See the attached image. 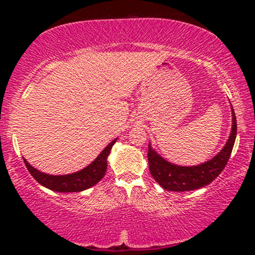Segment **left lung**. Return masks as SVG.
Returning a JSON list of instances; mask_svg holds the SVG:
<instances>
[{"mask_svg":"<svg viewBox=\"0 0 255 255\" xmlns=\"http://www.w3.org/2000/svg\"><path fill=\"white\" fill-rule=\"evenodd\" d=\"M231 111H233L231 113L233 114V127H231V133L227 144L217 156L203 164L195 166L171 164L170 162L160 157L151 147V145H148V168H150L151 175L158 184H160L166 191L188 192L211 183L223 171L228 160H229L234 144H235L238 125H236V118L233 107H231Z\"/></svg>","mask_w":255,"mask_h":255,"instance_id":"obj_1","label":"left lung"}]
</instances>
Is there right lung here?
<instances>
[{
    "instance_id": "add662e5",
    "label": "right lung",
    "mask_w": 255,
    "mask_h": 255,
    "mask_svg": "<svg viewBox=\"0 0 255 255\" xmlns=\"http://www.w3.org/2000/svg\"><path fill=\"white\" fill-rule=\"evenodd\" d=\"M116 140L118 139L113 140L90 165H87L83 170L74 172V174L60 175V176L58 175L44 174V172L37 170L36 168L28 164L25 158L24 162L26 168L30 171V174L33 176L34 180L38 183L42 184V186L46 187V188L61 193L81 192L85 191V189L91 188V187L95 186L96 183H98L103 178L108 166L107 158L109 156L111 147L115 144Z\"/></svg>"
}]
</instances>
